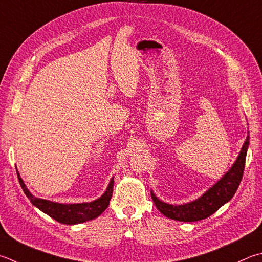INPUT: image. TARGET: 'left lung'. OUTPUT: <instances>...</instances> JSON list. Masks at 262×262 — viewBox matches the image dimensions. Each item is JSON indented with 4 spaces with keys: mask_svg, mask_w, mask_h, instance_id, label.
I'll return each mask as SVG.
<instances>
[{
    "mask_svg": "<svg viewBox=\"0 0 262 262\" xmlns=\"http://www.w3.org/2000/svg\"><path fill=\"white\" fill-rule=\"evenodd\" d=\"M249 144L250 136L247 135L238 157H237V159L229 170L215 184H213L210 189L206 190L201 197L194 199L192 202L184 203L182 205H173V204L160 201L151 190V198L157 208L165 216L182 222L204 220V219L212 215L221 206L229 202L234 197L237 189H238L242 178H243Z\"/></svg>",
    "mask_w": 262,
    "mask_h": 262,
    "instance_id": "8db88e82",
    "label": "left lung"
}]
</instances>
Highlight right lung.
I'll use <instances>...</instances> for the list:
<instances>
[{"instance_id":"right-lung-1","label":"right lung","mask_w":262,"mask_h":262,"mask_svg":"<svg viewBox=\"0 0 262 262\" xmlns=\"http://www.w3.org/2000/svg\"><path fill=\"white\" fill-rule=\"evenodd\" d=\"M18 180L20 183L24 192L30 199L31 203L35 207L39 208L46 214H48L50 217L54 220L58 221L64 225H78V223H83L85 221H90L96 219L97 216L106 210L108 206V203L111 201L112 191H113V183L115 180L113 178L110 180L107 188L101 197L95 199L93 202L88 203H74V204H63V203H56L48 201V199L37 198L34 194H32L30 190L27 189L26 184L24 183L20 175H19L18 170Z\"/></svg>"}]
</instances>
